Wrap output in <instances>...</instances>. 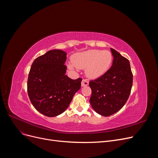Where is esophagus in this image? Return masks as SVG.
<instances>
[{
	"label": "esophagus",
	"mask_w": 158,
	"mask_h": 158,
	"mask_svg": "<svg viewBox=\"0 0 158 158\" xmlns=\"http://www.w3.org/2000/svg\"><path fill=\"white\" fill-rule=\"evenodd\" d=\"M81 84H82V87L86 86V85H88L89 84L88 80H87L86 79H83L82 81V83H81Z\"/></svg>",
	"instance_id": "obj_1"
}]
</instances>
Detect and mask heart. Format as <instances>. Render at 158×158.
<instances>
[{
	"instance_id": "heart-1",
	"label": "heart",
	"mask_w": 158,
	"mask_h": 158,
	"mask_svg": "<svg viewBox=\"0 0 158 158\" xmlns=\"http://www.w3.org/2000/svg\"><path fill=\"white\" fill-rule=\"evenodd\" d=\"M112 55L109 51L89 50L76 55L73 64L78 69L87 68V74L91 78H97L103 74L112 62ZM72 69L73 66H70Z\"/></svg>"
}]
</instances>
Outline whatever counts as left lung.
I'll return each instance as SVG.
<instances>
[{
  "instance_id": "obj_1",
  "label": "left lung",
  "mask_w": 158,
  "mask_h": 158,
  "mask_svg": "<svg viewBox=\"0 0 158 158\" xmlns=\"http://www.w3.org/2000/svg\"><path fill=\"white\" fill-rule=\"evenodd\" d=\"M113 65L100 77L89 81V102L98 114L108 117L118 111L126 103L132 86L133 75L129 60L111 48Z\"/></svg>"
}]
</instances>
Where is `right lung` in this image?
<instances>
[{
	"instance_id": "obj_1",
	"label": "right lung",
	"mask_w": 158,
	"mask_h": 158,
	"mask_svg": "<svg viewBox=\"0 0 158 158\" xmlns=\"http://www.w3.org/2000/svg\"><path fill=\"white\" fill-rule=\"evenodd\" d=\"M66 53L51 50L33 62L28 75L27 94L32 105L47 117L63 113L81 88L82 78L73 80L65 75Z\"/></svg>"
}]
</instances>
